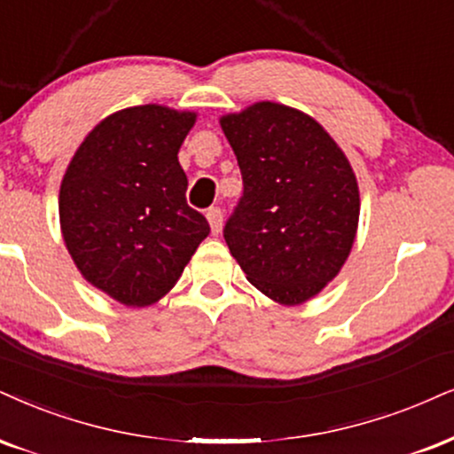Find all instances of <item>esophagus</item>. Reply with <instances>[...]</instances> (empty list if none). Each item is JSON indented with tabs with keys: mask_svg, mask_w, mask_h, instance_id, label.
<instances>
[{
	"mask_svg": "<svg viewBox=\"0 0 454 454\" xmlns=\"http://www.w3.org/2000/svg\"><path fill=\"white\" fill-rule=\"evenodd\" d=\"M206 218H208V225H210V231L218 236L221 233V227H223V210L221 208H210L206 212Z\"/></svg>",
	"mask_w": 454,
	"mask_h": 454,
	"instance_id": "obj_1",
	"label": "esophagus"
}]
</instances>
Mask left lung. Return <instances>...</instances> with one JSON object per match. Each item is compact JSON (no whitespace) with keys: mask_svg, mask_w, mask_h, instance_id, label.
Listing matches in <instances>:
<instances>
[{"mask_svg":"<svg viewBox=\"0 0 454 454\" xmlns=\"http://www.w3.org/2000/svg\"><path fill=\"white\" fill-rule=\"evenodd\" d=\"M244 195L225 225L246 279L301 305L339 276L354 246L360 192L349 160L303 111L261 100L221 117Z\"/></svg>","mask_w":454,"mask_h":454,"instance_id":"left-lung-1","label":"left lung"}]
</instances>
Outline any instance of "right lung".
<instances>
[{
  "instance_id": "add662e5",
  "label": "right lung",
  "mask_w": 454,
  "mask_h": 454,
  "mask_svg": "<svg viewBox=\"0 0 454 454\" xmlns=\"http://www.w3.org/2000/svg\"><path fill=\"white\" fill-rule=\"evenodd\" d=\"M198 114L138 105L105 117L60 183V231L86 282L117 303H155L181 278L208 221L189 208L178 149Z\"/></svg>"
}]
</instances>
